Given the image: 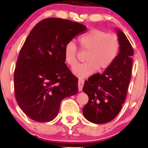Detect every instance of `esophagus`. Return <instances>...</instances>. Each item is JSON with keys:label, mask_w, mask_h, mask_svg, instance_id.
I'll return each mask as SVG.
<instances>
[{"label": "esophagus", "mask_w": 148, "mask_h": 148, "mask_svg": "<svg viewBox=\"0 0 148 148\" xmlns=\"http://www.w3.org/2000/svg\"><path fill=\"white\" fill-rule=\"evenodd\" d=\"M84 85V80L82 79H79L78 82V91H81L83 90V87Z\"/></svg>", "instance_id": "esophagus-1"}]
</instances>
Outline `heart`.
<instances>
[{
	"mask_svg": "<svg viewBox=\"0 0 148 148\" xmlns=\"http://www.w3.org/2000/svg\"><path fill=\"white\" fill-rule=\"evenodd\" d=\"M80 47L87 51L86 63L76 65L72 73L80 78H87L93 73L109 68L115 60L119 50V41L115 34L106 33L98 29H92L78 39ZM65 63L73 67L77 63V47L73 41L67 43L64 48Z\"/></svg>",
	"mask_w": 148,
	"mask_h": 148,
	"instance_id": "1",
	"label": "heart"
}]
</instances>
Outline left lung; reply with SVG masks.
<instances>
[{
	"mask_svg": "<svg viewBox=\"0 0 148 148\" xmlns=\"http://www.w3.org/2000/svg\"><path fill=\"white\" fill-rule=\"evenodd\" d=\"M115 30L120 44L115 60L101 75L98 74L97 79L89 78L83 88L89 97L83 115L94 124L107 123L117 115L130 83L134 50L124 33L117 28Z\"/></svg>",
	"mask_w": 148,
	"mask_h": 148,
	"instance_id": "1",
	"label": "left lung"
}]
</instances>
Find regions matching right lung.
I'll return each instance as SVG.
<instances>
[{
    "label": "right lung",
    "mask_w": 148,
    "mask_h": 148,
    "mask_svg": "<svg viewBox=\"0 0 148 148\" xmlns=\"http://www.w3.org/2000/svg\"><path fill=\"white\" fill-rule=\"evenodd\" d=\"M86 31L83 24L49 18L28 35L16 63L14 91L18 105L33 120L52 121L63 99L77 93L78 78L65 65L64 48Z\"/></svg>",
    "instance_id": "add662e5"
}]
</instances>
